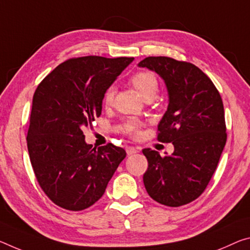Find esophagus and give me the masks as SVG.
Listing matches in <instances>:
<instances>
[{
  "mask_svg": "<svg viewBox=\"0 0 250 250\" xmlns=\"http://www.w3.org/2000/svg\"><path fill=\"white\" fill-rule=\"evenodd\" d=\"M125 151H126V154H128V156H131V154H134V153H137L138 151H139V149L134 148V146H126Z\"/></svg>",
  "mask_w": 250,
  "mask_h": 250,
  "instance_id": "34e87169",
  "label": "esophagus"
}]
</instances>
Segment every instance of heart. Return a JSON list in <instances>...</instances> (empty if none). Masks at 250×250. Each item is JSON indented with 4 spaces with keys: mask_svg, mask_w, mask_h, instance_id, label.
Masks as SVG:
<instances>
[{
    "mask_svg": "<svg viewBox=\"0 0 250 250\" xmlns=\"http://www.w3.org/2000/svg\"><path fill=\"white\" fill-rule=\"evenodd\" d=\"M131 83L133 84L136 90L139 92L140 96L146 99V98H153L156 96L158 88H159V83H158V79L156 75L148 71H141V72H137L131 77ZM114 90L113 86L106 89L104 96V104L109 106L112 104L113 97H114ZM137 122L136 121H130L128 125V128L130 131H134L137 129Z\"/></svg>",
    "mask_w": 250,
    "mask_h": 250,
    "instance_id": "b5f03b06",
    "label": "heart"
}]
</instances>
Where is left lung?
Wrapping results in <instances>:
<instances>
[{
	"label": "left lung",
	"instance_id": "obj_1",
	"mask_svg": "<svg viewBox=\"0 0 250 250\" xmlns=\"http://www.w3.org/2000/svg\"><path fill=\"white\" fill-rule=\"evenodd\" d=\"M138 66L165 82L168 108L158 125V140L175 148L165 157L142 150L148 159L145 187L157 203L179 207L204 192L217 168L227 140L223 100L210 79L191 63L149 57Z\"/></svg>",
	"mask_w": 250,
	"mask_h": 250
}]
</instances>
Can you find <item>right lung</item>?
I'll return each mask as SVG.
<instances>
[{
    "mask_svg": "<svg viewBox=\"0 0 250 250\" xmlns=\"http://www.w3.org/2000/svg\"><path fill=\"white\" fill-rule=\"evenodd\" d=\"M133 60L70 59L35 90L27 149L35 177L55 205L72 211L89 208L125 158V149L111 144L92 148L82 129L101 116L106 89Z\"/></svg>",
    "mask_w": 250,
    "mask_h": 250,
    "instance_id": "add662e5",
    "label": "right lung"
}]
</instances>
